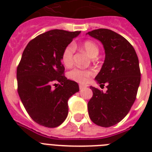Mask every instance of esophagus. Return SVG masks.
<instances>
[{"mask_svg":"<svg viewBox=\"0 0 152 152\" xmlns=\"http://www.w3.org/2000/svg\"><path fill=\"white\" fill-rule=\"evenodd\" d=\"M79 87H80V89H83V88H87V87H88V85H83V84H80V85H79Z\"/></svg>","mask_w":152,"mask_h":152,"instance_id":"obj_1","label":"esophagus"}]
</instances>
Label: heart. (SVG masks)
I'll use <instances>...</instances> for the list:
<instances>
[{
    "mask_svg": "<svg viewBox=\"0 0 152 152\" xmlns=\"http://www.w3.org/2000/svg\"><path fill=\"white\" fill-rule=\"evenodd\" d=\"M82 48L89 56L91 57H96L99 53V48L97 45L91 41H85L82 44ZM75 52L74 44H69L64 49L61 53V61L65 67H71L73 64V54ZM92 69H72L69 72V77L72 80L80 83H87L91 76H94Z\"/></svg>",
    "mask_w": 152,
    "mask_h": 152,
    "instance_id": "1",
    "label": "heart"
}]
</instances>
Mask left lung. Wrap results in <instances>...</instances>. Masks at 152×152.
<instances>
[{"mask_svg": "<svg viewBox=\"0 0 152 152\" xmlns=\"http://www.w3.org/2000/svg\"><path fill=\"white\" fill-rule=\"evenodd\" d=\"M87 34L103 45L106 57L95 80L107 85L106 92L90 87L93 96L88 103V114L97 125L110 127L127 115L136 100L140 83L139 60L132 45L111 30L101 28Z\"/></svg>", "mask_w": 152, "mask_h": 152, "instance_id": "1", "label": "left lung"}]
</instances>
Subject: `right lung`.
Listing matches in <instances>:
<instances>
[{"instance_id":"obj_1","label":"right lung","mask_w":152,"mask_h":152,"mask_svg":"<svg viewBox=\"0 0 152 152\" xmlns=\"http://www.w3.org/2000/svg\"><path fill=\"white\" fill-rule=\"evenodd\" d=\"M80 34L51 30L30 41L23 53L16 72L18 94L30 117L42 126L64 122L68 100L80 90L78 83L64 76L61 63L64 49Z\"/></svg>"}]
</instances>
